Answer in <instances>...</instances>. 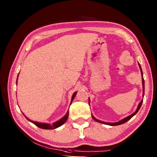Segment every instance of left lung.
I'll use <instances>...</instances> for the list:
<instances>
[{
	"label": "left lung",
	"mask_w": 157,
	"mask_h": 157,
	"mask_svg": "<svg viewBox=\"0 0 157 157\" xmlns=\"http://www.w3.org/2000/svg\"><path fill=\"white\" fill-rule=\"evenodd\" d=\"M139 67H140V71H141V73H142V75H143V71H142V69H141V67H140V63H139ZM143 96H144V91H145V82H144V79H143ZM142 103H143V100L140 101V103H139V106H138V108H137L136 111H135V112H134V113H132V115H130V116H127V118L123 119V120H121V121L117 122V123H105V122H102V121H98V120H97V119L95 118H94V117L93 116H92V118H94V120H95V121L99 122V123H104V124H109V125H111V126L119 125V124H123V123H126V122H127V121H128L129 120H130V119H131V118H132V117L135 115V114H136V113H137L138 111H139V110L140 109V107H141Z\"/></svg>",
	"instance_id": "left-lung-1"
}]
</instances>
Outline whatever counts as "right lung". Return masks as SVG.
Segmentation results:
<instances>
[{
  "mask_svg": "<svg viewBox=\"0 0 157 157\" xmlns=\"http://www.w3.org/2000/svg\"><path fill=\"white\" fill-rule=\"evenodd\" d=\"M76 94L77 92H75V94H73V96H72V99H71V102H72L73 100L74 99V98H75V96L76 95ZM25 116V115H24ZM25 117L26 118L28 119V120L29 121H30L31 123H34V124H35L36 126H37L38 127H39V128H41V129H55V128H57V127H60L61 125H62V124L65 123V122L67 121L68 119V111L67 113H66V115L63 117V118L62 119H60L59 121H58L57 122H55V123H52V124H47V123H38V122H35V121H30V119L28 118L27 117H26L25 116Z\"/></svg>",
  "mask_w": 157,
  "mask_h": 157,
  "instance_id": "right-lung-1",
  "label": "right lung"
}]
</instances>
